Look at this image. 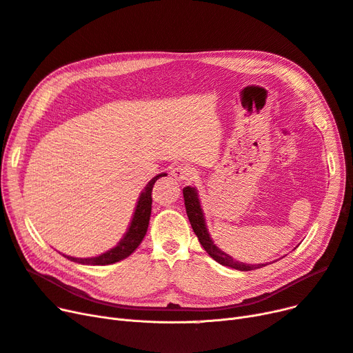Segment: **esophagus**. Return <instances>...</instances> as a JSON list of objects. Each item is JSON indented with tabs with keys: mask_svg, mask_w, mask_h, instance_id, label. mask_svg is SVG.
I'll list each match as a JSON object with an SVG mask.
<instances>
[{
	"mask_svg": "<svg viewBox=\"0 0 353 353\" xmlns=\"http://www.w3.org/2000/svg\"><path fill=\"white\" fill-rule=\"evenodd\" d=\"M171 174H172V176H174L175 179H178V181H181V182H184V181L191 179V176H192L194 172H192V168L181 165V166L174 168Z\"/></svg>",
	"mask_w": 353,
	"mask_h": 353,
	"instance_id": "34e87169",
	"label": "esophagus"
}]
</instances>
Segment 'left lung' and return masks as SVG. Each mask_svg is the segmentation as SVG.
Instances as JSON below:
<instances>
[{
	"mask_svg": "<svg viewBox=\"0 0 353 353\" xmlns=\"http://www.w3.org/2000/svg\"><path fill=\"white\" fill-rule=\"evenodd\" d=\"M184 200H185L187 216H188V220L191 223V228H192L194 233L196 234V237H199V241H200L201 246L205 249V252L216 262H219L220 265H224V266L233 268V270H237V271H253V270H258V268L268 265V263L250 265V263L239 262V261H234L229 255V253L223 252L210 236L199 190H196L195 187H185L184 188Z\"/></svg>",
	"mask_w": 353,
	"mask_h": 353,
	"instance_id": "8db88e82",
	"label": "left lung"
}]
</instances>
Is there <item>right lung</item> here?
I'll list each match as a JSON object with an SVG mask.
<instances>
[{
    "mask_svg": "<svg viewBox=\"0 0 353 353\" xmlns=\"http://www.w3.org/2000/svg\"><path fill=\"white\" fill-rule=\"evenodd\" d=\"M161 176H166V174L162 172V174H158L157 176H153L148 182L145 190L140 192L128 232L123 234L120 242L114 248H111L107 252L101 253V255L92 256V258H74L68 255H63V256L69 261L81 263V265H110L130 256L132 253L139 248V245L142 243L143 237L148 232L150 211H152V188L154 185V182H157Z\"/></svg>",
    "mask_w": 353,
    "mask_h": 353,
    "instance_id": "right-lung-1",
    "label": "right lung"
}]
</instances>
